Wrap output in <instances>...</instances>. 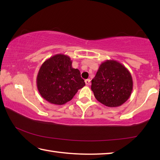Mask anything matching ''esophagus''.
I'll return each mask as SVG.
<instances>
[{
    "label": "esophagus",
    "instance_id": "34e87169",
    "mask_svg": "<svg viewBox=\"0 0 160 160\" xmlns=\"http://www.w3.org/2000/svg\"><path fill=\"white\" fill-rule=\"evenodd\" d=\"M85 82L86 84V85H90V79H87L85 80Z\"/></svg>",
    "mask_w": 160,
    "mask_h": 160
}]
</instances>
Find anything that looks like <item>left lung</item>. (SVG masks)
Segmentation results:
<instances>
[{"instance_id":"left-lung-1","label":"left lung","mask_w":160,"mask_h":160,"mask_svg":"<svg viewBox=\"0 0 160 160\" xmlns=\"http://www.w3.org/2000/svg\"><path fill=\"white\" fill-rule=\"evenodd\" d=\"M131 72L119 62L107 60L101 63L92 80L91 90L97 101L109 107H117L129 99L132 90Z\"/></svg>"}]
</instances>
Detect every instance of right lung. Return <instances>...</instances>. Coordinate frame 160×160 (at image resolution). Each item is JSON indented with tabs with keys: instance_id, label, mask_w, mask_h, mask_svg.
I'll return each instance as SVG.
<instances>
[{
	"instance_id": "obj_1",
	"label": "right lung",
	"mask_w": 160,
	"mask_h": 160,
	"mask_svg": "<svg viewBox=\"0 0 160 160\" xmlns=\"http://www.w3.org/2000/svg\"><path fill=\"white\" fill-rule=\"evenodd\" d=\"M85 85L78 69L72 67L68 56L56 54L46 60L37 77L39 94L51 104L63 105Z\"/></svg>"
}]
</instances>
